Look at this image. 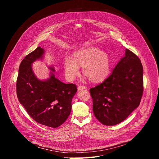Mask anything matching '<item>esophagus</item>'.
I'll return each instance as SVG.
<instances>
[{"label": "esophagus", "mask_w": 159, "mask_h": 159, "mask_svg": "<svg viewBox=\"0 0 159 159\" xmlns=\"http://www.w3.org/2000/svg\"><path fill=\"white\" fill-rule=\"evenodd\" d=\"M87 87L86 86H84V85H79L78 87H77V90H80L81 89H87Z\"/></svg>", "instance_id": "esophagus-1"}]
</instances>
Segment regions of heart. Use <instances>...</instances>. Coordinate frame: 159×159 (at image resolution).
Listing matches in <instances>:
<instances>
[{
	"instance_id": "1",
	"label": "heart",
	"mask_w": 159,
	"mask_h": 159,
	"mask_svg": "<svg viewBox=\"0 0 159 159\" xmlns=\"http://www.w3.org/2000/svg\"><path fill=\"white\" fill-rule=\"evenodd\" d=\"M63 66L66 76L70 80L79 74V66H83L84 74L93 82H99L108 75L110 61L106 53L91 47L75 52L73 58L66 57Z\"/></svg>"
}]
</instances>
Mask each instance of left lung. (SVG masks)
Wrapping results in <instances>:
<instances>
[{
  "instance_id": "left-lung-1",
  "label": "left lung",
  "mask_w": 159,
  "mask_h": 159,
  "mask_svg": "<svg viewBox=\"0 0 159 159\" xmlns=\"http://www.w3.org/2000/svg\"><path fill=\"white\" fill-rule=\"evenodd\" d=\"M143 91V66L128 49L125 57L103 82L90 89L93 111L103 125L113 126L123 121L137 108Z\"/></svg>"
}]
</instances>
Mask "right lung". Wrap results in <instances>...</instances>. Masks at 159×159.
<instances>
[{"mask_svg": "<svg viewBox=\"0 0 159 159\" xmlns=\"http://www.w3.org/2000/svg\"><path fill=\"white\" fill-rule=\"evenodd\" d=\"M45 51L38 47L21 61L16 83L18 100L28 115L38 123L52 128L61 125L70 114L72 100L77 93L74 84H65L55 76L53 66H48L50 77L38 79L32 63L43 59Z\"/></svg>", "mask_w": 159, "mask_h": 159, "instance_id": "right-lung-1", "label": "right lung"}]
</instances>
